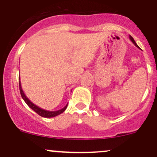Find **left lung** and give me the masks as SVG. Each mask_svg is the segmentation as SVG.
<instances>
[{
  "instance_id": "left-lung-1",
  "label": "left lung",
  "mask_w": 157,
  "mask_h": 157,
  "mask_svg": "<svg viewBox=\"0 0 157 157\" xmlns=\"http://www.w3.org/2000/svg\"><path fill=\"white\" fill-rule=\"evenodd\" d=\"M129 38H130V40H131V41H132V43H133V44H134L135 45V46H136V47H137V48H139L138 45L136 44V42H135V40H134V38H133V37H131V35H129Z\"/></svg>"
}]
</instances>
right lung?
Returning <instances> with one entry per match:
<instances>
[{"instance_id":"add662e5","label":"right lung","mask_w":157,"mask_h":157,"mask_svg":"<svg viewBox=\"0 0 157 157\" xmlns=\"http://www.w3.org/2000/svg\"><path fill=\"white\" fill-rule=\"evenodd\" d=\"M19 88H20V91H21V97H22L23 100H24L25 102H26L27 105H28V106L30 108V109H32L34 111H35L37 114H39L40 116L43 117L50 118V117H54L57 116V115L60 114V113H62L63 112L68 106V104H66V105L65 106L64 108L58 110V111H47V110L43 109H41V108H40L39 106L36 105L35 104H34L32 102L30 101V100H29L28 97L26 96V94H25L24 92H23L22 87H21V80H20V78H19Z\"/></svg>"}]
</instances>
